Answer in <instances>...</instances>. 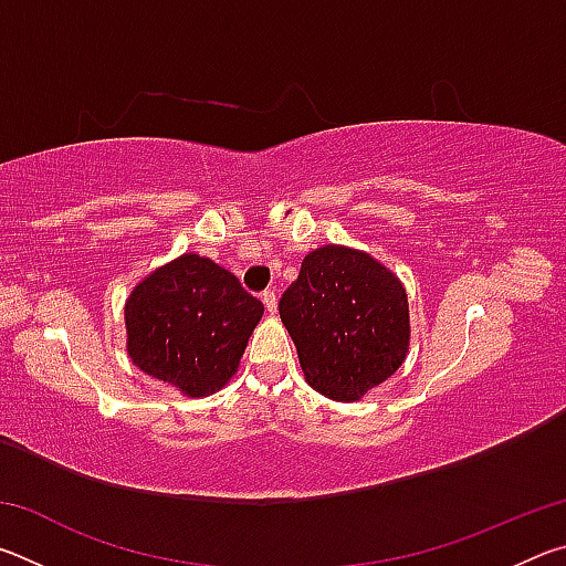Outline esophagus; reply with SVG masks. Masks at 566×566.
I'll return each instance as SVG.
<instances>
[{
    "label": "esophagus",
    "mask_w": 566,
    "mask_h": 566,
    "mask_svg": "<svg viewBox=\"0 0 566 566\" xmlns=\"http://www.w3.org/2000/svg\"><path fill=\"white\" fill-rule=\"evenodd\" d=\"M262 302H264V306H266V312H270V314H276V294H274L272 290L262 294Z\"/></svg>",
    "instance_id": "obj_1"
}]
</instances>
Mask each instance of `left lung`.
Returning <instances> with one entry per match:
<instances>
[{"label": "left lung", "instance_id": "1", "mask_svg": "<svg viewBox=\"0 0 566 566\" xmlns=\"http://www.w3.org/2000/svg\"><path fill=\"white\" fill-rule=\"evenodd\" d=\"M306 385L354 401L389 379L409 352L407 290L359 249L324 244L304 256L280 300Z\"/></svg>", "mask_w": 566, "mask_h": 566}]
</instances>
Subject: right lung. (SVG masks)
<instances>
[{"mask_svg": "<svg viewBox=\"0 0 566 566\" xmlns=\"http://www.w3.org/2000/svg\"><path fill=\"white\" fill-rule=\"evenodd\" d=\"M262 314V302L232 272L207 256L181 254L127 296V354L185 397H209L232 379Z\"/></svg>", "mask_w": 566, "mask_h": 566, "instance_id": "1", "label": "right lung"}]
</instances>
